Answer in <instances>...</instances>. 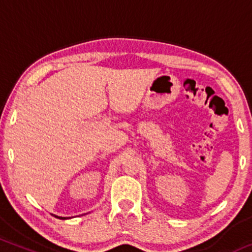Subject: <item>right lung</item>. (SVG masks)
Returning a JSON list of instances; mask_svg holds the SVG:
<instances>
[{
  "mask_svg": "<svg viewBox=\"0 0 252 252\" xmlns=\"http://www.w3.org/2000/svg\"><path fill=\"white\" fill-rule=\"evenodd\" d=\"M54 217H56V218H59V219H63V220H65V219H68V217H59V216H56V215H53Z\"/></svg>",
  "mask_w": 252,
  "mask_h": 252,
  "instance_id": "add662e5",
  "label": "right lung"
}]
</instances>
